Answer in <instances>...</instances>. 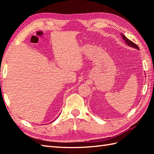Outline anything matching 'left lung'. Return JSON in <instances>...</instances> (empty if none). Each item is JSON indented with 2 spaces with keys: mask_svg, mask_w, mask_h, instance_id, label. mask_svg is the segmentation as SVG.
<instances>
[{
  "mask_svg": "<svg viewBox=\"0 0 154 154\" xmlns=\"http://www.w3.org/2000/svg\"><path fill=\"white\" fill-rule=\"evenodd\" d=\"M121 36L122 37V39L123 40L125 41V42L126 43V44L128 45H129V46H130V47H132V48H136V49H138V50H139V48H138V45H137L136 44H134V43L133 42H132V41H130L129 39H128L125 35H123L122 34H121Z\"/></svg>",
  "mask_w": 154,
  "mask_h": 154,
  "instance_id": "8db88e82",
  "label": "left lung"
}]
</instances>
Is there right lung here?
Returning a JSON list of instances; mask_svg holds the SVG:
<instances>
[{
  "instance_id": "right-lung-1",
  "label": "right lung",
  "mask_w": 154,
  "mask_h": 154,
  "mask_svg": "<svg viewBox=\"0 0 154 154\" xmlns=\"http://www.w3.org/2000/svg\"><path fill=\"white\" fill-rule=\"evenodd\" d=\"M53 122H54V121H53Z\"/></svg>"
}]
</instances>
